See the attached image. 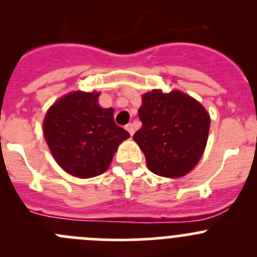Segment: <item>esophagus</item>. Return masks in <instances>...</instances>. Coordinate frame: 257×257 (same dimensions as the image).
<instances>
[{"label": "esophagus", "instance_id": "obj_1", "mask_svg": "<svg viewBox=\"0 0 257 257\" xmlns=\"http://www.w3.org/2000/svg\"><path fill=\"white\" fill-rule=\"evenodd\" d=\"M125 129H126V131H128V133L131 134V136H133V134H134V126H133V124H132V123L126 124Z\"/></svg>", "mask_w": 257, "mask_h": 257}]
</instances>
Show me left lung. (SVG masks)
<instances>
[{"label": "left lung", "mask_w": 257, "mask_h": 257, "mask_svg": "<svg viewBox=\"0 0 257 257\" xmlns=\"http://www.w3.org/2000/svg\"><path fill=\"white\" fill-rule=\"evenodd\" d=\"M142 128L133 139L144 153L148 169L167 178L188 174L199 163L208 142L210 115L180 90L154 89L142 97Z\"/></svg>", "instance_id": "8db88e82"}]
</instances>
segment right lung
I'll use <instances>...</instances> for the list:
<instances>
[{"label":"right lung","instance_id":"right-lung-1","mask_svg":"<svg viewBox=\"0 0 257 257\" xmlns=\"http://www.w3.org/2000/svg\"><path fill=\"white\" fill-rule=\"evenodd\" d=\"M99 93L72 92L57 100L43 120V134L59 167L73 177L100 175L129 133L114 121L113 108L98 104Z\"/></svg>","mask_w":257,"mask_h":257}]
</instances>
